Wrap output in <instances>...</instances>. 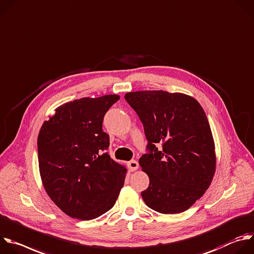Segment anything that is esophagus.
<instances>
[{
    "label": "esophagus",
    "instance_id": "34e87169",
    "mask_svg": "<svg viewBox=\"0 0 254 254\" xmlns=\"http://www.w3.org/2000/svg\"><path fill=\"white\" fill-rule=\"evenodd\" d=\"M138 166H139V164H138V162L136 160H131V161L128 162V168H129L130 171L137 170Z\"/></svg>",
    "mask_w": 254,
    "mask_h": 254
}]
</instances>
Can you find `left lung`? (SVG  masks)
Instances as JSON below:
<instances>
[{
	"label": "left lung",
	"mask_w": 254,
	"mask_h": 254,
	"mask_svg": "<svg viewBox=\"0 0 254 254\" xmlns=\"http://www.w3.org/2000/svg\"><path fill=\"white\" fill-rule=\"evenodd\" d=\"M125 100L139 116L148 141V153L139 159L150 180L141 192L146 205L163 214L189 209L210 186L216 167L203 108L191 96L161 90L129 92Z\"/></svg>",
	"instance_id": "obj_1"
}]
</instances>
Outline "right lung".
<instances>
[{
	"label": "right lung",
	"instance_id": "right-lung-1",
	"mask_svg": "<svg viewBox=\"0 0 254 254\" xmlns=\"http://www.w3.org/2000/svg\"><path fill=\"white\" fill-rule=\"evenodd\" d=\"M118 95L81 98L56 108L38 136L43 186L67 215L91 220L110 210L124 185L127 169L107 152L103 118Z\"/></svg>",
	"mask_w": 254,
	"mask_h": 254
}]
</instances>
